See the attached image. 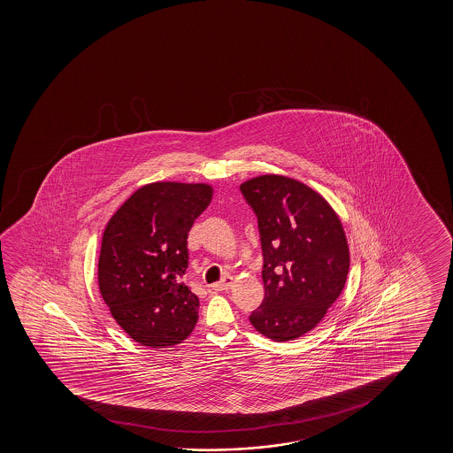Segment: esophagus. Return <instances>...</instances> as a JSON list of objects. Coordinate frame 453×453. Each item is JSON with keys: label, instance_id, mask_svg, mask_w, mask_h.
Returning a JSON list of instances; mask_svg holds the SVG:
<instances>
[{"label": "esophagus", "instance_id": "1", "mask_svg": "<svg viewBox=\"0 0 453 453\" xmlns=\"http://www.w3.org/2000/svg\"><path fill=\"white\" fill-rule=\"evenodd\" d=\"M232 281H234V279H232L230 275H226V277H223V279L217 281V283H213V285H211V289L217 292L226 291V289H229L230 286H232Z\"/></svg>", "mask_w": 453, "mask_h": 453}]
</instances>
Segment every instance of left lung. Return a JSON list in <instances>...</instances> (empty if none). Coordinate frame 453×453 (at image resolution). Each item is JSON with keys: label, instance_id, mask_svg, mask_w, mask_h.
Wrapping results in <instances>:
<instances>
[{"label": "left lung", "instance_id": "left-lung-1", "mask_svg": "<svg viewBox=\"0 0 453 453\" xmlns=\"http://www.w3.org/2000/svg\"><path fill=\"white\" fill-rule=\"evenodd\" d=\"M260 232L265 298L249 320L277 342L306 334L347 281V238L331 205L298 180L265 174L240 186Z\"/></svg>", "mask_w": 453, "mask_h": 453}]
</instances>
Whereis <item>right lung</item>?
Masks as SVG:
<instances>
[{
    "label": "right lung",
    "instance_id": "add662e5",
    "mask_svg": "<svg viewBox=\"0 0 453 453\" xmlns=\"http://www.w3.org/2000/svg\"><path fill=\"white\" fill-rule=\"evenodd\" d=\"M211 198L207 184L153 182L133 193L106 224L100 294L125 333L145 347L180 343L198 322V297L182 277L188 230Z\"/></svg>",
    "mask_w": 453,
    "mask_h": 453
}]
</instances>
